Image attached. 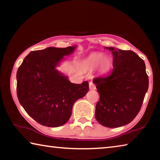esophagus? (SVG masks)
<instances>
[{
  "mask_svg": "<svg viewBox=\"0 0 160 160\" xmlns=\"http://www.w3.org/2000/svg\"><path fill=\"white\" fill-rule=\"evenodd\" d=\"M89 88H90V90H94L95 89V85L92 82H90V83H89Z\"/></svg>",
  "mask_w": 160,
  "mask_h": 160,
  "instance_id": "1",
  "label": "esophagus"
}]
</instances>
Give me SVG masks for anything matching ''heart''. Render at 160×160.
<instances>
[{
  "label": "heart",
  "mask_w": 160,
  "mask_h": 160,
  "mask_svg": "<svg viewBox=\"0 0 160 160\" xmlns=\"http://www.w3.org/2000/svg\"><path fill=\"white\" fill-rule=\"evenodd\" d=\"M82 68L90 70L99 66L100 73L106 74L112 67V60L109 57H105L101 53H92L84 59L81 63Z\"/></svg>",
  "instance_id": "1"
}]
</instances>
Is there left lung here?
<instances>
[{
    "label": "left lung",
    "instance_id": "left-lung-1",
    "mask_svg": "<svg viewBox=\"0 0 160 160\" xmlns=\"http://www.w3.org/2000/svg\"><path fill=\"white\" fill-rule=\"evenodd\" d=\"M113 54V70L107 77L94 78L99 101L95 118L108 128L127 125L141 109L149 79L144 61L132 51L105 47Z\"/></svg>",
    "mask_w": 160,
    "mask_h": 160
}]
</instances>
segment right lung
I'll return each instance as SVG.
<instances>
[{
    "instance_id": "add662e5",
    "label": "right lung",
    "mask_w": 160,
    "mask_h": 160,
    "mask_svg": "<svg viewBox=\"0 0 160 160\" xmlns=\"http://www.w3.org/2000/svg\"><path fill=\"white\" fill-rule=\"evenodd\" d=\"M75 46L31 51L17 72V95L31 117L42 126L58 127L68 122L73 104L89 91V83L70 82L56 69Z\"/></svg>"
}]
</instances>
